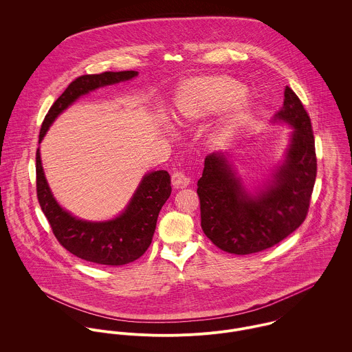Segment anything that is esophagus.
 <instances>
[{"instance_id":"1","label":"esophagus","mask_w":352,"mask_h":352,"mask_svg":"<svg viewBox=\"0 0 352 352\" xmlns=\"http://www.w3.org/2000/svg\"><path fill=\"white\" fill-rule=\"evenodd\" d=\"M190 183H191L190 177L184 172H182V170L175 172L172 175V184H173L175 188H186Z\"/></svg>"}]
</instances>
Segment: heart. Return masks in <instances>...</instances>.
<instances>
[{
    "label": "heart",
    "instance_id": "1",
    "mask_svg": "<svg viewBox=\"0 0 352 352\" xmlns=\"http://www.w3.org/2000/svg\"><path fill=\"white\" fill-rule=\"evenodd\" d=\"M244 87L229 76H199L186 80L175 94L176 118L183 123H195L219 111V129L229 131L250 118L251 107L240 96Z\"/></svg>",
    "mask_w": 352,
    "mask_h": 352
}]
</instances>
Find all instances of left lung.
I'll return each mask as SVG.
<instances>
[{
	"instance_id": "left-lung-1",
	"label": "left lung",
	"mask_w": 352,
	"mask_h": 352,
	"mask_svg": "<svg viewBox=\"0 0 352 352\" xmlns=\"http://www.w3.org/2000/svg\"><path fill=\"white\" fill-rule=\"evenodd\" d=\"M274 122L293 127L285 160L254 194L250 192L226 154L211 153L198 180L201 225L222 251L250 254L280 243L306 218L317 158L311 123L301 100L286 87Z\"/></svg>"
}]
</instances>
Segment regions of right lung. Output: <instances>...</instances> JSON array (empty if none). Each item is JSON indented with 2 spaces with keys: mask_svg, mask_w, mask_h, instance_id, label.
Here are the masks:
<instances>
[{
  "mask_svg": "<svg viewBox=\"0 0 352 352\" xmlns=\"http://www.w3.org/2000/svg\"><path fill=\"white\" fill-rule=\"evenodd\" d=\"M137 76L138 72L127 70L87 74L76 78L51 105L39 133V144L58 115L77 99L101 87L129 81ZM36 192L42 211L50 222L52 233L65 250L91 263L123 265L140 258L149 248L158 212L168 201L172 187L170 176L166 170L149 172L142 177L133 198L118 217L100 222L84 221L72 215L55 201L38 149Z\"/></svg>",
  "mask_w": 352,
  "mask_h": 352,
  "instance_id": "obj_1",
  "label": "right lung"
}]
</instances>
